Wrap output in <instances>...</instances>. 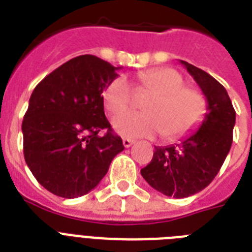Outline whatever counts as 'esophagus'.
<instances>
[{"instance_id":"esophagus-1","label":"esophagus","mask_w":252,"mask_h":252,"mask_svg":"<svg viewBox=\"0 0 252 252\" xmlns=\"http://www.w3.org/2000/svg\"><path fill=\"white\" fill-rule=\"evenodd\" d=\"M134 144L133 140H130V138H123V145L126 146V148H129Z\"/></svg>"}]
</instances>
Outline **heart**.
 I'll list each match as a JSON object with an SVG mask.
<instances>
[{
	"label": "heart",
	"instance_id": "heart-1",
	"mask_svg": "<svg viewBox=\"0 0 252 252\" xmlns=\"http://www.w3.org/2000/svg\"><path fill=\"white\" fill-rule=\"evenodd\" d=\"M140 90L152 93L142 108L124 111L112 119L116 133L123 137H152L161 132L165 138L183 136L193 129L207 112L201 91L184 86V78L171 68H158L137 76ZM133 89L124 77H116L103 90V102L111 114L129 106Z\"/></svg>",
	"mask_w": 252,
	"mask_h": 252
}]
</instances>
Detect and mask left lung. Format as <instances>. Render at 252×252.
Listing matches in <instances>:
<instances>
[{"label":"left lung","mask_w":252,"mask_h":252,"mask_svg":"<svg viewBox=\"0 0 252 252\" xmlns=\"http://www.w3.org/2000/svg\"><path fill=\"white\" fill-rule=\"evenodd\" d=\"M207 99L199 129L175 145L156 146L153 159L141 170L142 178L166 196L188 197L207 187L222 166L233 142L235 111L225 87L211 74L180 60Z\"/></svg>","instance_id":"obj_1"}]
</instances>
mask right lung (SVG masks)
Instances as JSON below:
<instances>
[{"label":"right lung","mask_w":252,"mask_h":252,"mask_svg":"<svg viewBox=\"0 0 252 252\" xmlns=\"http://www.w3.org/2000/svg\"><path fill=\"white\" fill-rule=\"evenodd\" d=\"M119 69L82 55L33 89L22 123L23 153L33 176L53 195L74 199L89 193L124 150L106 119L102 96ZM103 129L107 133L100 136Z\"/></svg>","instance_id":"obj_1"}]
</instances>
